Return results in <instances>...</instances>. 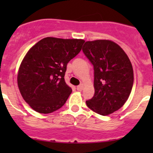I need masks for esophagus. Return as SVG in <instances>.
I'll list each match as a JSON object with an SVG mask.
<instances>
[{
  "mask_svg": "<svg viewBox=\"0 0 153 153\" xmlns=\"http://www.w3.org/2000/svg\"><path fill=\"white\" fill-rule=\"evenodd\" d=\"M83 88H84V86H83V84H80L79 86H77V90L81 91L83 89Z\"/></svg>",
  "mask_w": 153,
  "mask_h": 153,
  "instance_id": "esophagus-1",
  "label": "esophagus"
}]
</instances>
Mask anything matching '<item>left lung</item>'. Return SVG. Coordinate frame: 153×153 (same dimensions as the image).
Wrapping results in <instances>:
<instances>
[{"label":"left lung","mask_w":153,"mask_h":153,"mask_svg":"<svg viewBox=\"0 0 153 153\" xmlns=\"http://www.w3.org/2000/svg\"><path fill=\"white\" fill-rule=\"evenodd\" d=\"M83 52L93 65L95 94L86 101L96 113L107 115L121 107L130 95L134 81L129 58L109 40L86 41Z\"/></svg>","instance_id":"left-lung-1"}]
</instances>
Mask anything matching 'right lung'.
Listing matches in <instances>:
<instances>
[{
    "label": "right lung",
    "instance_id": "obj_1",
    "mask_svg": "<svg viewBox=\"0 0 153 153\" xmlns=\"http://www.w3.org/2000/svg\"><path fill=\"white\" fill-rule=\"evenodd\" d=\"M84 43L81 39L48 37L28 51L20 66L18 85L34 110L48 114L64 106L72 92L64 80L67 65Z\"/></svg>",
    "mask_w": 153,
    "mask_h": 153
}]
</instances>
